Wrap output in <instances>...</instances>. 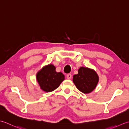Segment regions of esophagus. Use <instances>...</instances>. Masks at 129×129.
Returning a JSON list of instances; mask_svg holds the SVG:
<instances>
[{"label": "esophagus", "mask_w": 129, "mask_h": 129, "mask_svg": "<svg viewBox=\"0 0 129 129\" xmlns=\"http://www.w3.org/2000/svg\"><path fill=\"white\" fill-rule=\"evenodd\" d=\"M66 77H67V79L70 80L71 78H72V75H71V74H68V75H67Z\"/></svg>", "instance_id": "1"}]
</instances>
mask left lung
<instances>
[{"label":"left lung","instance_id":"obj_1","mask_svg":"<svg viewBox=\"0 0 129 129\" xmlns=\"http://www.w3.org/2000/svg\"><path fill=\"white\" fill-rule=\"evenodd\" d=\"M99 81L98 73L93 69L81 67L78 73L73 76V82L78 90L83 93H90L95 88Z\"/></svg>","mask_w":129,"mask_h":129}]
</instances>
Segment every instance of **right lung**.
Listing matches in <instances>:
<instances>
[{
	"label": "right lung",
	"instance_id": "add662e5",
	"mask_svg": "<svg viewBox=\"0 0 129 129\" xmlns=\"http://www.w3.org/2000/svg\"><path fill=\"white\" fill-rule=\"evenodd\" d=\"M36 79L41 90L46 92L53 91L64 80V76L61 72H57L52 64L44 66L37 73Z\"/></svg>",
	"mask_w": 129,
	"mask_h": 129
}]
</instances>
